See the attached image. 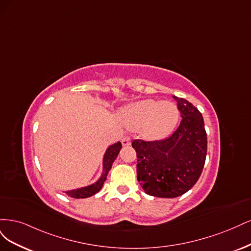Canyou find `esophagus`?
Instances as JSON below:
<instances>
[{"label":"esophagus","mask_w":251,"mask_h":251,"mask_svg":"<svg viewBox=\"0 0 251 251\" xmlns=\"http://www.w3.org/2000/svg\"><path fill=\"white\" fill-rule=\"evenodd\" d=\"M130 143H131V140H130V137H129V136H124L123 139H122V145H123V146H129V145H130Z\"/></svg>","instance_id":"obj_1"}]
</instances>
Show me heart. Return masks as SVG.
<instances>
[{
	"label": "heart",
	"mask_w": 251,
	"mask_h": 251,
	"mask_svg": "<svg viewBox=\"0 0 251 251\" xmlns=\"http://www.w3.org/2000/svg\"><path fill=\"white\" fill-rule=\"evenodd\" d=\"M179 111L172 101L142 100L128 105L122 110V118L132 130L143 129L150 140H160L172 132L178 121Z\"/></svg>",
	"instance_id": "obj_1"
}]
</instances>
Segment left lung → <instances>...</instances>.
I'll return each mask as SVG.
<instances>
[{"mask_svg":"<svg viewBox=\"0 0 251 251\" xmlns=\"http://www.w3.org/2000/svg\"><path fill=\"white\" fill-rule=\"evenodd\" d=\"M180 111L178 128L165 140H134L136 174L148 195L175 198L197 182L204 167L207 137L201 112L188 100L173 96Z\"/></svg>","mask_w":251,"mask_h":251,"instance_id":"left-lung-1","label":"left lung"}]
</instances>
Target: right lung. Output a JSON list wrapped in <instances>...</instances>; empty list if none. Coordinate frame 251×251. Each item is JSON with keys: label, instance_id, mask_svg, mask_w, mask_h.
<instances>
[{"label": "right lung", "instance_id": "obj_1", "mask_svg": "<svg viewBox=\"0 0 251 251\" xmlns=\"http://www.w3.org/2000/svg\"><path fill=\"white\" fill-rule=\"evenodd\" d=\"M121 148H122V144H121L120 142L111 145V146H109L107 148L106 152H105V154H104V157H103V173H102L100 178L95 183H93L91 185H87V187H84V188L67 191L64 193H66L67 195H69L70 197L77 198V199L91 197V196L95 195L96 193H98L101 190V188L103 187L104 181L106 180V177H107L109 170L111 169L112 163H114L115 159L117 158Z\"/></svg>", "mask_w": 251, "mask_h": 251}]
</instances>
